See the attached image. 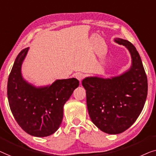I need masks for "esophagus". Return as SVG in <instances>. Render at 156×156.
<instances>
[{
    "mask_svg": "<svg viewBox=\"0 0 156 156\" xmlns=\"http://www.w3.org/2000/svg\"><path fill=\"white\" fill-rule=\"evenodd\" d=\"M76 78L78 79V80L80 81L82 80L83 78H84V75H83V73H76Z\"/></svg>",
    "mask_w": 156,
    "mask_h": 156,
    "instance_id": "34e87169",
    "label": "esophagus"
}]
</instances>
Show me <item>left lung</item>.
I'll return each mask as SVG.
<instances>
[{
	"instance_id": "left-lung-1",
	"label": "left lung",
	"mask_w": 156,
	"mask_h": 156,
	"mask_svg": "<svg viewBox=\"0 0 156 156\" xmlns=\"http://www.w3.org/2000/svg\"><path fill=\"white\" fill-rule=\"evenodd\" d=\"M115 41L130 52L132 66L129 71L111 79L90 77L82 81L92 122L110 134L124 132L136 122L148 94L147 76L139 52L128 40Z\"/></svg>"
}]
</instances>
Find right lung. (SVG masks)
<instances>
[{
	"label": "right lung",
	"mask_w": 156,
	"mask_h": 156,
	"mask_svg": "<svg viewBox=\"0 0 156 156\" xmlns=\"http://www.w3.org/2000/svg\"><path fill=\"white\" fill-rule=\"evenodd\" d=\"M26 48L20 52L8 77V99L15 121L25 132L37 137L57 131L63 116V105L79 85L75 78L57 80L49 87L37 88L23 80L22 63Z\"/></svg>",
	"instance_id": "right-lung-1"
}]
</instances>
